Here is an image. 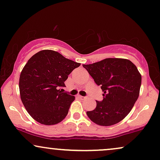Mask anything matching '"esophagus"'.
<instances>
[{"label": "esophagus", "instance_id": "esophagus-1", "mask_svg": "<svg viewBox=\"0 0 160 160\" xmlns=\"http://www.w3.org/2000/svg\"><path fill=\"white\" fill-rule=\"evenodd\" d=\"M78 97H79V98L82 99V100H84V99L88 98L86 96H82V95H78Z\"/></svg>", "mask_w": 160, "mask_h": 160}]
</instances>
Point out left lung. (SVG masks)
Returning a JSON list of instances; mask_svg holds the SVG:
<instances>
[{"label":"left lung","instance_id":"left-lung-1","mask_svg":"<svg viewBox=\"0 0 160 160\" xmlns=\"http://www.w3.org/2000/svg\"><path fill=\"white\" fill-rule=\"evenodd\" d=\"M83 67L103 92V100L96 101L94 110L87 112L89 118L103 126L119 123L139 97L142 78L138 68L130 60L119 58H108Z\"/></svg>","mask_w":160,"mask_h":160}]
</instances>
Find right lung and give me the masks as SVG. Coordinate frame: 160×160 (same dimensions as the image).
Returning <instances> with one entry per match:
<instances>
[{
	"label": "right lung",
	"instance_id": "obj_1",
	"mask_svg": "<svg viewBox=\"0 0 160 160\" xmlns=\"http://www.w3.org/2000/svg\"><path fill=\"white\" fill-rule=\"evenodd\" d=\"M80 65L52 50L39 51L28 59L20 73L19 88L22 102L35 121L54 125L67 116L75 97L60 88Z\"/></svg>",
	"mask_w": 160,
	"mask_h": 160
}]
</instances>
